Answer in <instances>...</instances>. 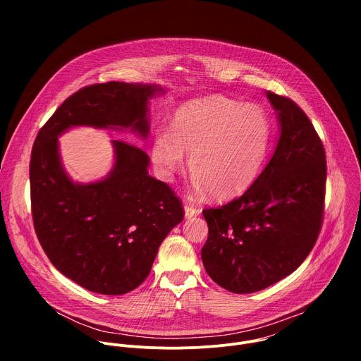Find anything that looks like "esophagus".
Here are the masks:
<instances>
[{
  "label": "esophagus",
  "instance_id": "esophagus-1",
  "mask_svg": "<svg viewBox=\"0 0 361 361\" xmlns=\"http://www.w3.org/2000/svg\"><path fill=\"white\" fill-rule=\"evenodd\" d=\"M201 213V210L198 207H194V205H190V204H184V214H185V219H191L194 216H198Z\"/></svg>",
  "mask_w": 361,
  "mask_h": 361
}]
</instances>
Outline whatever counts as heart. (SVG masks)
I'll return each mask as SVG.
<instances>
[{
  "instance_id": "obj_1",
  "label": "heart",
  "mask_w": 361,
  "mask_h": 361,
  "mask_svg": "<svg viewBox=\"0 0 361 361\" xmlns=\"http://www.w3.org/2000/svg\"><path fill=\"white\" fill-rule=\"evenodd\" d=\"M273 126L255 104L227 97L192 101L174 116L170 131L152 141L151 160L159 176L171 181L190 156L197 191L213 198H233L259 178L267 160Z\"/></svg>"
}]
</instances>
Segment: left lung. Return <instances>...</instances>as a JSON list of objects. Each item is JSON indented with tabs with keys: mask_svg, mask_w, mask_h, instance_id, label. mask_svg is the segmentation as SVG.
Listing matches in <instances>:
<instances>
[{
	"mask_svg": "<svg viewBox=\"0 0 361 361\" xmlns=\"http://www.w3.org/2000/svg\"><path fill=\"white\" fill-rule=\"evenodd\" d=\"M266 95L280 126L273 157L241 197L202 212L209 226L204 269L235 294L260 291L291 274L313 250L323 223V142L293 99Z\"/></svg>",
	"mask_w": 361,
	"mask_h": 361,
	"instance_id": "left-lung-1",
	"label": "left lung"
}]
</instances>
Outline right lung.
Instances as JSON below:
<instances>
[{
    "mask_svg": "<svg viewBox=\"0 0 361 361\" xmlns=\"http://www.w3.org/2000/svg\"><path fill=\"white\" fill-rule=\"evenodd\" d=\"M164 92L160 85L141 82L84 87L63 102L35 138L30 184L38 241L60 273L92 293L121 295L137 288L184 210L166 183L148 176L149 159L137 145L113 140L111 171L81 184L63 167L59 137L88 126L130 128L147 138L148 99Z\"/></svg>",
    "mask_w": 361,
    "mask_h": 361,
    "instance_id": "add662e5",
    "label": "right lung"
}]
</instances>
